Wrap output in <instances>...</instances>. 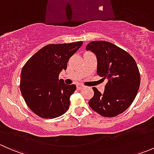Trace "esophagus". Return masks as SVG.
<instances>
[{
  "instance_id": "esophagus-1",
  "label": "esophagus",
  "mask_w": 154,
  "mask_h": 154,
  "mask_svg": "<svg viewBox=\"0 0 154 154\" xmlns=\"http://www.w3.org/2000/svg\"><path fill=\"white\" fill-rule=\"evenodd\" d=\"M83 88V86H82V85H77V88L78 90H80V89H81V88Z\"/></svg>"
}]
</instances>
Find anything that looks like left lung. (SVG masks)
<instances>
[{"label": "left lung", "instance_id": "left-lung-1", "mask_svg": "<svg viewBox=\"0 0 154 154\" xmlns=\"http://www.w3.org/2000/svg\"><path fill=\"white\" fill-rule=\"evenodd\" d=\"M86 50L96 55L97 74L108 80L103 93L93 87L94 96L88 105L104 117L122 114L132 104L140 86L136 61L127 51L109 42H91Z\"/></svg>", "mask_w": 154, "mask_h": 154}]
</instances>
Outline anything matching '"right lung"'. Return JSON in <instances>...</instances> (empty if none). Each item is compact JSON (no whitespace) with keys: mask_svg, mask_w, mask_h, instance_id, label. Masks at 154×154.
Here are the masks:
<instances>
[{"mask_svg":"<svg viewBox=\"0 0 154 154\" xmlns=\"http://www.w3.org/2000/svg\"><path fill=\"white\" fill-rule=\"evenodd\" d=\"M82 45L83 42L48 45L25 63L21 73L20 89L35 115L42 119H55L68 109L76 86L59 80V74L66 70L69 59Z\"/></svg>","mask_w":154,"mask_h":154,"instance_id":"add662e5","label":"right lung"}]
</instances>
